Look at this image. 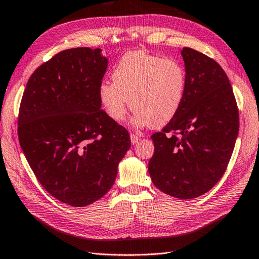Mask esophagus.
Instances as JSON below:
<instances>
[{
    "label": "esophagus",
    "mask_w": 259,
    "mask_h": 259,
    "mask_svg": "<svg viewBox=\"0 0 259 259\" xmlns=\"http://www.w3.org/2000/svg\"><path fill=\"white\" fill-rule=\"evenodd\" d=\"M130 139H131V144H133V145H135V144L138 143L139 136L136 135V134H131V135H130Z\"/></svg>",
    "instance_id": "1"
}]
</instances>
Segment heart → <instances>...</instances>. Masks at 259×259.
<instances>
[{
    "label": "heart",
    "instance_id": "heart-1",
    "mask_svg": "<svg viewBox=\"0 0 259 259\" xmlns=\"http://www.w3.org/2000/svg\"><path fill=\"white\" fill-rule=\"evenodd\" d=\"M111 78L112 84L103 83L98 90L107 116L124 121L130 103L138 126L165 125L177 114L186 91V72L178 61L144 51L122 56Z\"/></svg>",
    "mask_w": 259,
    "mask_h": 259
}]
</instances>
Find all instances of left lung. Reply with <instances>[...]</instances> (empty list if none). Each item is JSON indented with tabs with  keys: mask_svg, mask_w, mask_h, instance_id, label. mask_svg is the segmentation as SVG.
<instances>
[{
	"mask_svg": "<svg viewBox=\"0 0 259 259\" xmlns=\"http://www.w3.org/2000/svg\"><path fill=\"white\" fill-rule=\"evenodd\" d=\"M186 91L174 119L152 135L148 172L165 194L182 200L204 194L223 177L239 134V109L224 69L210 57L183 48Z\"/></svg>",
	"mask_w": 259,
	"mask_h": 259,
	"instance_id": "1",
	"label": "left lung"
}]
</instances>
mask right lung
Wrapping results in <instances>:
<instances>
[{
	"label": "right lung",
	"instance_id": "add662e5",
	"mask_svg": "<svg viewBox=\"0 0 259 259\" xmlns=\"http://www.w3.org/2000/svg\"><path fill=\"white\" fill-rule=\"evenodd\" d=\"M107 63L100 49L61 51L35 69L21 98L18 138L26 160L43 188L73 207L111 190L131 145L128 130L100 109Z\"/></svg>",
	"mask_w": 259,
	"mask_h": 259
}]
</instances>
